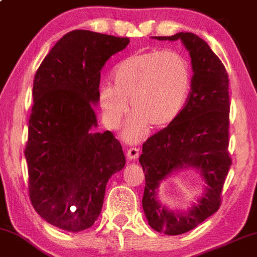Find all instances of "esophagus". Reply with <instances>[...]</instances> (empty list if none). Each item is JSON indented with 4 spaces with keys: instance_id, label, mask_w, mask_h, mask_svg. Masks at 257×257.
<instances>
[{
    "instance_id": "34e87169",
    "label": "esophagus",
    "mask_w": 257,
    "mask_h": 257,
    "mask_svg": "<svg viewBox=\"0 0 257 257\" xmlns=\"http://www.w3.org/2000/svg\"><path fill=\"white\" fill-rule=\"evenodd\" d=\"M139 149L138 148H130L127 150V158L130 160H137L139 157Z\"/></svg>"
}]
</instances>
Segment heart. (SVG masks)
I'll return each instance as SVG.
<instances>
[{"mask_svg":"<svg viewBox=\"0 0 257 257\" xmlns=\"http://www.w3.org/2000/svg\"><path fill=\"white\" fill-rule=\"evenodd\" d=\"M112 82L99 90L104 119L118 127L128 112L130 100L135 116L126 138L135 142L143 137L148 125L162 128L179 118L191 90V64L175 50H151L120 62L112 72Z\"/></svg>","mask_w":257,"mask_h":257,"instance_id":"heart-1","label":"heart"}]
</instances>
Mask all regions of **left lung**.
<instances>
[{
    "label": "left lung",
    "mask_w": 257,
    "mask_h": 257,
    "mask_svg": "<svg viewBox=\"0 0 257 257\" xmlns=\"http://www.w3.org/2000/svg\"><path fill=\"white\" fill-rule=\"evenodd\" d=\"M155 38L182 40L194 72L182 113L144 142L139 157L145 173L143 208L149 225L175 236L194 229L220 207L221 191L232 163L229 154V76L216 53L196 34L180 32ZM191 166L204 176L208 183L205 194L188 211L167 210L157 200L158 186L175 170Z\"/></svg>",
    "instance_id": "left-lung-1"
}]
</instances>
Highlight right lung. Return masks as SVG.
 Segmentation results:
<instances>
[{"label":"right lung","mask_w":257,"mask_h":257,"mask_svg":"<svg viewBox=\"0 0 257 257\" xmlns=\"http://www.w3.org/2000/svg\"><path fill=\"white\" fill-rule=\"evenodd\" d=\"M85 30L66 33L36 72L25 157L28 193L47 223L77 232L90 227L102 208L108 179L125 166L121 144L97 126L101 69L128 45Z\"/></svg>","instance_id":"1"}]
</instances>
